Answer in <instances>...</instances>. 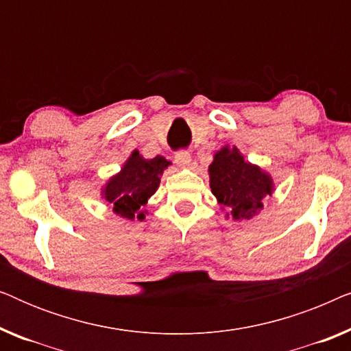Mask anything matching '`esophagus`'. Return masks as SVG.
Segmentation results:
<instances>
[{
  "label": "esophagus",
  "mask_w": 351,
  "mask_h": 351,
  "mask_svg": "<svg viewBox=\"0 0 351 351\" xmlns=\"http://www.w3.org/2000/svg\"><path fill=\"white\" fill-rule=\"evenodd\" d=\"M176 162L177 165H179L180 167H186V166H190V162H191V155L186 150H179L176 153Z\"/></svg>",
  "instance_id": "1"
}]
</instances>
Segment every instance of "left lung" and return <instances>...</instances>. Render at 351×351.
Returning a JSON list of instances; mask_svg holds the SVG:
<instances>
[{"label":"left lung","mask_w":351,"mask_h":351,"mask_svg":"<svg viewBox=\"0 0 351 351\" xmlns=\"http://www.w3.org/2000/svg\"><path fill=\"white\" fill-rule=\"evenodd\" d=\"M210 189L233 219L247 220L262 209L263 196L271 195V180L261 167L249 165L237 148L215 153L209 166Z\"/></svg>","instance_id":"1"}]
</instances>
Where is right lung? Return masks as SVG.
<instances>
[{
    "instance_id": "right-lung-1",
    "label": "right lung",
    "mask_w": 351,
    "mask_h": 351,
    "mask_svg": "<svg viewBox=\"0 0 351 351\" xmlns=\"http://www.w3.org/2000/svg\"><path fill=\"white\" fill-rule=\"evenodd\" d=\"M169 165L162 156L143 160L134 152L121 172L105 186V199L114 206V213L126 219L142 220V206L160 185L162 169Z\"/></svg>"
}]
</instances>
